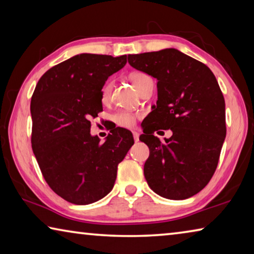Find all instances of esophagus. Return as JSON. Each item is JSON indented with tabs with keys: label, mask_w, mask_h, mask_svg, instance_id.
<instances>
[{
	"label": "esophagus",
	"mask_w": 254,
	"mask_h": 254,
	"mask_svg": "<svg viewBox=\"0 0 254 254\" xmlns=\"http://www.w3.org/2000/svg\"><path fill=\"white\" fill-rule=\"evenodd\" d=\"M133 137H134L135 142H137V141H139V133L136 131H133Z\"/></svg>",
	"instance_id": "esophagus-1"
}]
</instances>
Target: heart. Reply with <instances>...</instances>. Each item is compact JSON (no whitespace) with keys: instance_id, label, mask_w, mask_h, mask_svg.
Wrapping results in <instances>:
<instances>
[{"instance_id":"obj_1","label":"heart","mask_w":254,"mask_h":254,"mask_svg":"<svg viewBox=\"0 0 254 254\" xmlns=\"http://www.w3.org/2000/svg\"><path fill=\"white\" fill-rule=\"evenodd\" d=\"M130 79L132 81V84L134 85V87L140 92V89L142 88V86L147 83V81L151 80V78L144 72L141 71H134L130 75ZM111 91H112V81H107V83L103 86L102 88V93H101V97L103 102H106L110 98L111 95ZM139 115L135 113H132V112H127V111H121L114 117V121L120 127H134L135 121Z\"/></svg>"}]
</instances>
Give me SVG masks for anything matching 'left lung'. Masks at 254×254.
<instances>
[{
	"label": "left lung",
	"mask_w": 254,
	"mask_h": 254,
	"mask_svg": "<svg viewBox=\"0 0 254 254\" xmlns=\"http://www.w3.org/2000/svg\"><path fill=\"white\" fill-rule=\"evenodd\" d=\"M128 64L157 78V106L140 140L149 147L144 177L154 192L186 199L213 177L226 135L225 101L212 70L176 49L128 55ZM171 128L161 143L153 134Z\"/></svg>",
	"instance_id": "1"
}]
</instances>
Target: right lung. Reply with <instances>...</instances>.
Instances as JSON below:
<instances>
[{"label": "right lung", "instance_id": "1", "mask_svg": "<svg viewBox=\"0 0 254 254\" xmlns=\"http://www.w3.org/2000/svg\"><path fill=\"white\" fill-rule=\"evenodd\" d=\"M126 64L127 55H77L47 70L32 94L33 153L49 187L71 204H92L109 194L118 165L134 143L122 127L104 143L89 133V120L103 111V86Z\"/></svg>", "mask_w": 254, "mask_h": 254}]
</instances>
